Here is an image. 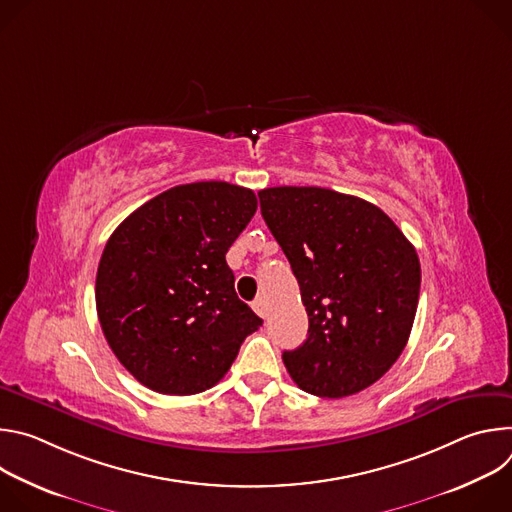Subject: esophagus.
I'll list each match as a JSON object with an SVG mask.
<instances>
[{
    "instance_id": "1",
    "label": "esophagus",
    "mask_w": 512,
    "mask_h": 512,
    "mask_svg": "<svg viewBox=\"0 0 512 512\" xmlns=\"http://www.w3.org/2000/svg\"><path fill=\"white\" fill-rule=\"evenodd\" d=\"M253 310L257 312V316H261V318H267L269 316V304H267V300L261 296V298H257L255 302H253Z\"/></svg>"
}]
</instances>
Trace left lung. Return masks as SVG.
Listing matches in <instances>:
<instances>
[{
    "label": "left lung",
    "mask_w": 512,
    "mask_h": 512,
    "mask_svg": "<svg viewBox=\"0 0 512 512\" xmlns=\"http://www.w3.org/2000/svg\"><path fill=\"white\" fill-rule=\"evenodd\" d=\"M259 200L310 322L304 344L283 352L289 377L328 399L371 387L413 328L421 285L415 247L379 206L350 194L277 186Z\"/></svg>",
    "instance_id": "left-lung-1"
}]
</instances>
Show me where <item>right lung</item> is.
<instances>
[{
    "label": "right lung",
    "instance_id": "right-lung-1",
    "mask_svg": "<svg viewBox=\"0 0 512 512\" xmlns=\"http://www.w3.org/2000/svg\"><path fill=\"white\" fill-rule=\"evenodd\" d=\"M257 210L229 182L174 186L109 237L95 283L103 334L148 389L194 395L231 369L263 320L237 298L227 251Z\"/></svg>",
    "mask_w": 512,
    "mask_h": 512
}]
</instances>
